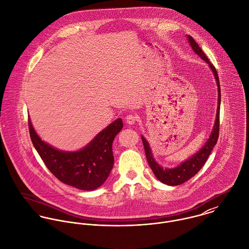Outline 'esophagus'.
<instances>
[{
  "instance_id": "1",
  "label": "esophagus",
  "mask_w": 249,
  "mask_h": 249,
  "mask_svg": "<svg viewBox=\"0 0 249 249\" xmlns=\"http://www.w3.org/2000/svg\"><path fill=\"white\" fill-rule=\"evenodd\" d=\"M125 122L128 124H134L137 122V117L135 115H133V114H128L125 117Z\"/></svg>"
}]
</instances>
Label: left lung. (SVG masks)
Masks as SVG:
<instances>
[{
    "label": "left lung",
    "instance_id": "left-lung-1",
    "mask_svg": "<svg viewBox=\"0 0 249 249\" xmlns=\"http://www.w3.org/2000/svg\"><path fill=\"white\" fill-rule=\"evenodd\" d=\"M188 40L190 42L191 47L195 51V53L196 54H198L203 60H205L209 64L211 70L213 72V75H214V78H215L216 84H217V90H218V99H217L218 103H217L216 118H215L214 125H213V130L211 132V135H210L208 141L205 142V144L202 146V148L200 150H198L195 155H193L191 158H189L188 160L183 162L180 166H178V168L163 169L162 167H160L156 163L154 158L152 157V153H151L148 142H146V140L142 136V144H143V148H144V152H145V157H146V160H147V163H148L150 169L152 170L153 174L155 175V177L157 178L158 180H160L162 183L170 185V186L180 185V184L188 181L190 178H193L195 175H196L199 172V170L203 167V165L207 161L214 144L217 142L218 133H219L220 86H219V79H218L217 71L215 70L213 64L207 58L206 54L203 53V51L199 48L197 43L195 41V39L192 36H188Z\"/></svg>",
    "mask_w": 249,
    "mask_h": 249
}]
</instances>
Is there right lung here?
Masks as SVG:
<instances>
[{"instance_id": "right-lung-1", "label": "right lung", "mask_w": 249, "mask_h": 249, "mask_svg": "<svg viewBox=\"0 0 249 249\" xmlns=\"http://www.w3.org/2000/svg\"><path fill=\"white\" fill-rule=\"evenodd\" d=\"M122 128L123 121L117 119L84 148L67 152L43 142L29 118L32 142L49 171L61 182L84 191L99 188L109 177L114 165L112 143Z\"/></svg>"}]
</instances>
